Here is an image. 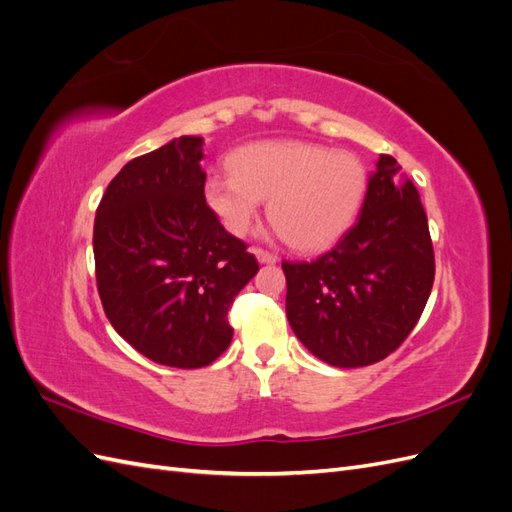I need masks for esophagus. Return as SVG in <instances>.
<instances>
[{"mask_svg":"<svg viewBox=\"0 0 512 512\" xmlns=\"http://www.w3.org/2000/svg\"><path fill=\"white\" fill-rule=\"evenodd\" d=\"M254 254L262 262V265H275V262H277V254H273L269 250H262V247H256Z\"/></svg>","mask_w":512,"mask_h":512,"instance_id":"34e87169","label":"esophagus"}]
</instances>
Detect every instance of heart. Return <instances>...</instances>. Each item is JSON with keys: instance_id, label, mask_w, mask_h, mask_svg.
I'll use <instances>...</instances> for the list:
<instances>
[{"instance_id": "b5f03b06", "label": "heart", "mask_w": 512, "mask_h": 512, "mask_svg": "<svg viewBox=\"0 0 512 512\" xmlns=\"http://www.w3.org/2000/svg\"><path fill=\"white\" fill-rule=\"evenodd\" d=\"M367 190L363 162L348 151L303 141H260L230 156V173L211 175L205 198L235 237L250 232L260 203L299 250L329 245L359 213Z\"/></svg>"}]
</instances>
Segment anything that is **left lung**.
<instances>
[{"label": "left lung", "mask_w": 512, "mask_h": 512, "mask_svg": "<svg viewBox=\"0 0 512 512\" xmlns=\"http://www.w3.org/2000/svg\"><path fill=\"white\" fill-rule=\"evenodd\" d=\"M382 153L361 215L333 250L284 260L286 314L303 346L335 367L386 359L416 327L436 277L427 213L412 181Z\"/></svg>", "instance_id": "1"}]
</instances>
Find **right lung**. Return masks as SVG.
I'll list each match as a JSON object with an SVG mask.
<instances>
[{"mask_svg":"<svg viewBox=\"0 0 512 512\" xmlns=\"http://www.w3.org/2000/svg\"><path fill=\"white\" fill-rule=\"evenodd\" d=\"M203 138L181 136L123 166L94 222L108 322L147 359L196 369L230 346L228 307L258 271L205 198Z\"/></svg>","mask_w":512,"mask_h":512,"instance_id":"add662e5","label":"right lung"}]
</instances>
